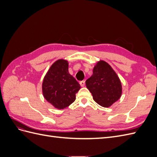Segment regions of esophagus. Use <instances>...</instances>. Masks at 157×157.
I'll return each mask as SVG.
<instances>
[{
  "label": "esophagus",
  "instance_id": "esophagus-1",
  "mask_svg": "<svg viewBox=\"0 0 157 157\" xmlns=\"http://www.w3.org/2000/svg\"><path fill=\"white\" fill-rule=\"evenodd\" d=\"M80 86H81L82 87L84 86V85H85V81H84V80H82V81H80Z\"/></svg>",
  "mask_w": 157,
  "mask_h": 157
}]
</instances>
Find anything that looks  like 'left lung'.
Instances as JSON below:
<instances>
[{
    "mask_svg": "<svg viewBox=\"0 0 157 157\" xmlns=\"http://www.w3.org/2000/svg\"><path fill=\"white\" fill-rule=\"evenodd\" d=\"M94 100L104 107H110L121 96L122 85L119 78L111 67L100 61L93 69V75L86 80Z\"/></svg>",
    "mask_w": 157,
    "mask_h": 157,
    "instance_id": "1",
    "label": "left lung"
}]
</instances>
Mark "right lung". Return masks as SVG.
<instances>
[{"label":"right lung","mask_w":157,"mask_h":157,"mask_svg":"<svg viewBox=\"0 0 157 157\" xmlns=\"http://www.w3.org/2000/svg\"><path fill=\"white\" fill-rule=\"evenodd\" d=\"M80 84L71 75L67 61L59 59L52 65L42 82L44 98L58 109H63L73 103Z\"/></svg>","instance_id":"right-lung-1"}]
</instances>
